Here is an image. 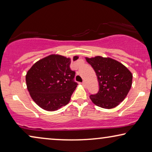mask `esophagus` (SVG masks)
<instances>
[{"label":"esophagus","mask_w":152,"mask_h":152,"mask_svg":"<svg viewBox=\"0 0 152 152\" xmlns=\"http://www.w3.org/2000/svg\"><path fill=\"white\" fill-rule=\"evenodd\" d=\"M82 84L83 85V86H86V82H84H84H82Z\"/></svg>","instance_id":"obj_1"}]
</instances>
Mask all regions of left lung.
Returning <instances> with one entry per match:
<instances>
[{
	"instance_id": "8db88e82",
	"label": "left lung",
	"mask_w": 152,
	"mask_h": 152,
	"mask_svg": "<svg viewBox=\"0 0 152 152\" xmlns=\"http://www.w3.org/2000/svg\"><path fill=\"white\" fill-rule=\"evenodd\" d=\"M96 73L99 91L91 95L95 105L104 109H112L122 102L132 84V74L123 64L111 58L97 56L86 58Z\"/></svg>"
}]
</instances>
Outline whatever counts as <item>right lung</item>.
Instances as JSON below:
<instances>
[{
  "label": "right lung",
  "mask_w": 152,
  "mask_h": 152,
  "mask_svg": "<svg viewBox=\"0 0 152 152\" xmlns=\"http://www.w3.org/2000/svg\"><path fill=\"white\" fill-rule=\"evenodd\" d=\"M78 57H73L75 61ZM70 59L51 55L36 62L27 72L26 80L30 96L43 109L54 111L69 102L77 86Z\"/></svg>",
  "instance_id": "right-lung-1"
}]
</instances>
